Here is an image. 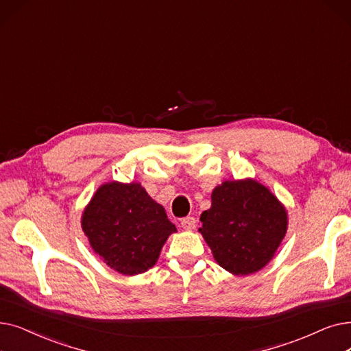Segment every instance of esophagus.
Segmentation results:
<instances>
[{
    "instance_id": "34e87169",
    "label": "esophagus",
    "mask_w": 351,
    "mask_h": 351,
    "mask_svg": "<svg viewBox=\"0 0 351 351\" xmlns=\"http://www.w3.org/2000/svg\"><path fill=\"white\" fill-rule=\"evenodd\" d=\"M180 225H182V228H184V230L192 231V230H195V226H196V219L193 217H186V218L180 221Z\"/></svg>"
}]
</instances>
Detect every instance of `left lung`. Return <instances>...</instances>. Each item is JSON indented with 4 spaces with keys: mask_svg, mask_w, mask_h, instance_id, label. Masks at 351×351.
<instances>
[{
    "mask_svg": "<svg viewBox=\"0 0 351 351\" xmlns=\"http://www.w3.org/2000/svg\"><path fill=\"white\" fill-rule=\"evenodd\" d=\"M199 232L215 261L235 276L264 268L282 242L288 217L267 186L251 178L225 180L212 191Z\"/></svg>",
    "mask_w": 351,
    "mask_h": 351,
    "instance_id": "left-lung-1",
    "label": "left lung"
}]
</instances>
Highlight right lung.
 Listing matches in <instances>:
<instances>
[{"label": "right lung", "mask_w": 351, "mask_h": 351, "mask_svg": "<svg viewBox=\"0 0 351 351\" xmlns=\"http://www.w3.org/2000/svg\"><path fill=\"white\" fill-rule=\"evenodd\" d=\"M82 228L103 263L123 276L154 267L166 239L176 232L165 208L138 182L101 185L83 212Z\"/></svg>", "instance_id": "right-lung-1"}]
</instances>
